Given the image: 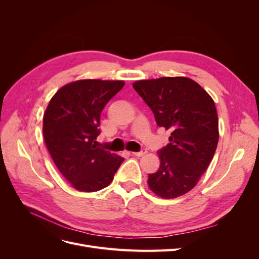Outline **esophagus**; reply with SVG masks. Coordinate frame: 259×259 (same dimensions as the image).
Segmentation results:
<instances>
[{
    "label": "esophagus",
    "mask_w": 259,
    "mask_h": 259,
    "mask_svg": "<svg viewBox=\"0 0 259 259\" xmlns=\"http://www.w3.org/2000/svg\"><path fill=\"white\" fill-rule=\"evenodd\" d=\"M146 153H147L146 149H143V150H140L139 152H132L133 155H136V156H143V155H145Z\"/></svg>",
    "instance_id": "obj_1"
}]
</instances>
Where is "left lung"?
<instances>
[{
	"instance_id": "1",
	"label": "left lung",
	"mask_w": 259,
	"mask_h": 259,
	"mask_svg": "<svg viewBox=\"0 0 259 259\" xmlns=\"http://www.w3.org/2000/svg\"><path fill=\"white\" fill-rule=\"evenodd\" d=\"M151 109L156 124L169 130V143L158 151L160 168L148 176L152 192L174 199L189 192L208 167L218 144L214 100L189 77H160L133 84Z\"/></svg>"
}]
</instances>
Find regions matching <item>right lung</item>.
Here are the masks:
<instances>
[{
  "instance_id": "obj_1",
  "label": "right lung",
  "mask_w": 259,
  "mask_h": 259,
  "mask_svg": "<svg viewBox=\"0 0 259 259\" xmlns=\"http://www.w3.org/2000/svg\"><path fill=\"white\" fill-rule=\"evenodd\" d=\"M123 81L79 80L62 86L46 108L43 136L60 173L79 191L110 185L124 159L97 147L100 114Z\"/></svg>"
}]
</instances>
